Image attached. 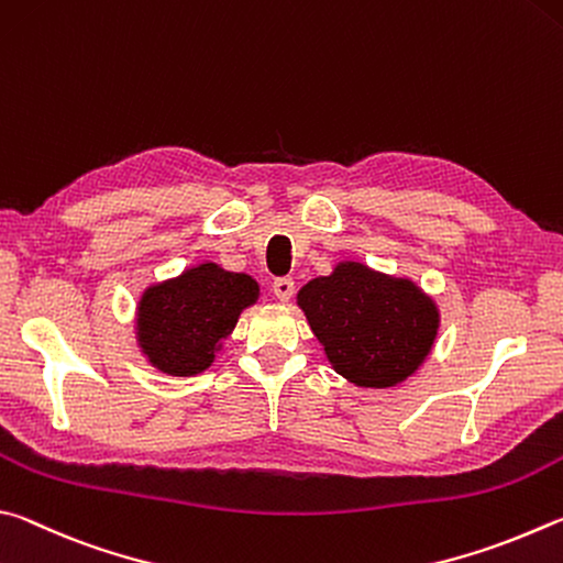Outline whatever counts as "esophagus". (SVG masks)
Returning <instances> with one entry per match:
<instances>
[{
  "label": "esophagus",
  "mask_w": 563,
  "mask_h": 563,
  "mask_svg": "<svg viewBox=\"0 0 563 563\" xmlns=\"http://www.w3.org/2000/svg\"><path fill=\"white\" fill-rule=\"evenodd\" d=\"M272 291L279 301H289L294 297V279L291 276H279V279H274Z\"/></svg>",
  "instance_id": "esophagus-1"
}]
</instances>
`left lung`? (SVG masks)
<instances>
[{"mask_svg":"<svg viewBox=\"0 0 563 563\" xmlns=\"http://www.w3.org/2000/svg\"><path fill=\"white\" fill-rule=\"evenodd\" d=\"M299 307L333 368L366 388L406 380L438 333V311L416 284L353 262L311 279L299 291Z\"/></svg>","mask_w":563,"mask_h":563,"instance_id":"8db88e82","label":"left lung"}]
</instances>
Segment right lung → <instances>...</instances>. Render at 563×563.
I'll return each mask as SVG.
<instances>
[{"label":"right lung","mask_w":563,"mask_h":563,"mask_svg":"<svg viewBox=\"0 0 563 563\" xmlns=\"http://www.w3.org/2000/svg\"><path fill=\"white\" fill-rule=\"evenodd\" d=\"M246 274L200 264L173 282L145 291L137 309V336L151 363L173 376H192L214 361L242 309L256 301Z\"/></svg>","instance_id":"obj_1"}]
</instances>
